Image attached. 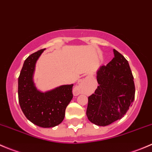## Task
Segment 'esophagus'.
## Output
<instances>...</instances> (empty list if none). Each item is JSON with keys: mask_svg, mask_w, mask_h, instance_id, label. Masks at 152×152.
Instances as JSON below:
<instances>
[{"mask_svg": "<svg viewBox=\"0 0 152 152\" xmlns=\"http://www.w3.org/2000/svg\"><path fill=\"white\" fill-rule=\"evenodd\" d=\"M86 81H87V79H86V78H85V79H82V80L80 82H79V85L76 86V87H74V90H73V93H74L75 96H77V95H79V90H80V87H81V86H82V85H84V84L85 83Z\"/></svg>", "mask_w": 152, "mask_h": 152, "instance_id": "1", "label": "esophagus"}]
</instances>
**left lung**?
I'll use <instances>...</instances> for the list:
<instances>
[{"mask_svg":"<svg viewBox=\"0 0 152 152\" xmlns=\"http://www.w3.org/2000/svg\"><path fill=\"white\" fill-rule=\"evenodd\" d=\"M113 53V59L98 70L99 85L88 97L87 118L100 126L122 118L134 99V78L128 61L115 49Z\"/></svg>","mask_w":152,"mask_h":152,"instance_id":"obj_1","label":"left lung"}]
</instances>
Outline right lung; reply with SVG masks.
I'll use <instances>...</instances> for the list:
<instances>
[{"label": "right lung", "instance_id": "right-lung-1", "mask_svg": "<svg viewBox=\"0 0 152 152\" xmlns=\"http://www.w3.org/2000/svg\"><path fill=\"white\" fill-rule=\"evenodd\" d=\"M45 50L32 53L24 62L18 78V99L28 121L42 128H51L63 121L65 109L73 99V85H61L46 92L37 88L34 82L35 66Z\"/></svg>", "mask_w": 152, "mask_h": 152}]
</instances>
